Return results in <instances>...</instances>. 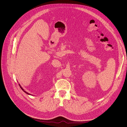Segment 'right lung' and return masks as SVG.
<instances>
[{"label":"right lung","instance_id":"obj_1","mask_svg":"<svg viewBox=\"0 0 127 127\" xmlns=\"http://www.w3.org/2000/svg\"><path fill=\"white\" fill-rule=\"evenodd\" d=\"M18 85H19V87H20V88H21V90H22V91H24V92H25V93H26V94H28V95H32V94H30V93H28V92H26V91H24V89H23V88H22V87H21V86H20V84H18Z\"/></svg>","mask_w":127,"mask_h":127}]
</instances>
